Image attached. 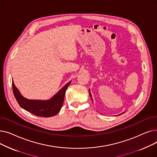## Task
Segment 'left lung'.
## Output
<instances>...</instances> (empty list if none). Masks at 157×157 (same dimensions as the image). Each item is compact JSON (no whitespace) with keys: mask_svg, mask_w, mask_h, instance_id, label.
Segmentation results:
<instances>
[{"mask_svg":"<svg viewBox=\"0 0 157 157\" xmlns=\"http://www.w3.org/2000/svg\"><path fill=\"white\" fill-rule=\"evenodd\" d=\"M89 95H90V97H91V98H92V101H93V98H92V94H91V93H90V89H89ZM125 113V112H123V113Z\"/></svg>","mask_w":157,"mask_h":157,"instance_id":"left-lung-1","label":"left lung"}]
</instances>
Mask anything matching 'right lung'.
Listing matches in <instances>:
<instances>
[{"label":"right lung","instance_id":"add662e5","mask_svg":"<svg viewBox=\"0 0 157 157\" xmlns=\"http://www.w3.org/2000/svg\"><path fill=\"white\" fill-rule=\"evenodd\" d=\"M71 81L68 82L59 92L49 100H31L24 97L16 87L13 81V94L16 101L21 108L39 117H52L56 115L61 109L63 105L65 94Z\"/></svg>","mask_w":157,"mask_h":157}]
</instances>
